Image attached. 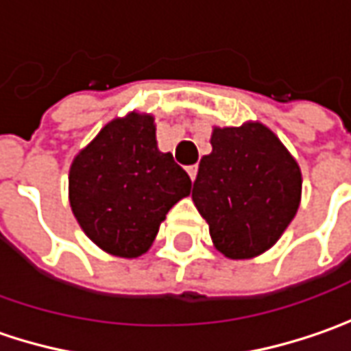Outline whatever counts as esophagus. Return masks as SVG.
<instances>
[{"mask_svg":"<svg viewBox=\"0 0 351 351\" xmlns=\"http://www.w3.org/2000/svg\"><path fill=\"white\" fill-rule=\"evenodd\" d=\"M197 166H189L187 168V173H189V178H191V182H195V178H197Z\"/></svg>","mask_w":351,"mask_h":351,"instance_id":"obj_1","label":"esophagus"}]
</instances>
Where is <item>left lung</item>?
Segmentation results:
<instances>
[{
  "label": "left lung",
  "mask_w": 351,
  "mask_h": 351,
  "mask_svg": "<svg viewBox=\"0 0 351 351\" xmlns=\"http://www.w3.org/2000/svg\"><path fill=\"white\" fill-rule=\"evenodd\" d=\"M213 152L199 164L193 203L213 244L230 260L269 250L301 203V169L262 123L215 127Z\"/></svg>",
  "instance_id": "obj_1"
}]
</instances>
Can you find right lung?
Here are the masks:
<instances>
[{
  "instance_id": "1",
  "label": "right lung",
  "mask_w": 351,
  "mask_h": 351,
  "mask_svg": "<svg viewBox=\"0 0 351 351\" xmlns=\"http://www.w3.org/2000/svg\"><path fill=\"white\" fill-rule=\"evenodd\" d=\"M70 205L84 232L105 252L138 258L168 210L191 193L187 171L156 144L154 117L115 119L75 156Z\"/></svg>"
}]
</instances>
